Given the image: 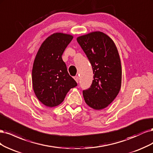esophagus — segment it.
<instances>
[{
    "mask_svg": "<svg viewBox=\"0 0 153 153\" xmlns=\"http://www.w3.org/2000/svg\"><path fill=\"white\" fill-rule=\"evenodd\" d=\"M74 79L75 81H76L77 82H79V77H78V76H75L74 77Z\"/></svg>",
    "mask_w": 153,
    "mask_h": 153,
    "instance_id": "1",
    "label": "esophagus"
}]
</instances>
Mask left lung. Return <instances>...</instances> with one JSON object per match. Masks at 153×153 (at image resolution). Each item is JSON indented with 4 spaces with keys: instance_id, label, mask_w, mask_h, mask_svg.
<instances>
[{
    "instance_id": "obj_1",
    "label": "left lung",
    "mask_w": 153,
    "mask_h": 153,
    "mask_svg": "<svg viewBox=\"0 0 153 153\" xmlns=\"http://www.w3.org/2000/svg\"><path fill=\"white\" fill-rule=\"evenodd\" d=\"M94 74L91 86L82 91L87 105L96 110L104 109L115 99L121 85L122 71L114 42L104 33L93 32L77 38Z\"/></svg>"
}]
</instances>
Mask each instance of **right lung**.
<instances>
[{"label":"right lung","mask_w":153,"mask_h":153,"mask_svg":"<svg viewBox=\"0 0 153 153\" xmlns=\"http://www.w3.org/2000/svg\"><path fill=\"white\" fill-rule=\"evenodd\" d=\"M73 36L55 33L43 42L34 60L32 85L34 93L47 107L58 105L77 84L68 74L62 56Z\"/></svg>","instance_id":"right-lung-1"}]
</instances>
